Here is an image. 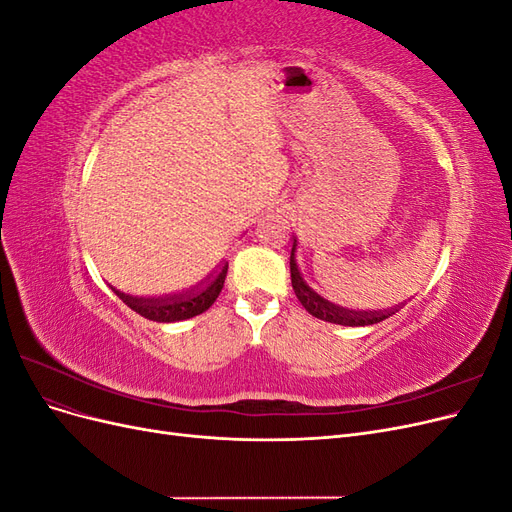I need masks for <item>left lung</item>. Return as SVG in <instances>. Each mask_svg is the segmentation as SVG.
<instances>
[{"instance_id": "obj_1", "label": "left lung", "mask_w": 512, "mask_h": 512, "mask_svg": "<svg viewBox=\"0 0 512 512\" xmlns=\"http://www.w3.org/2000/svg\"><path fill=\"white\" fill-rule=\"evenodd\" d=\"M294 252H297V237H294L292 252H290V280H292V288H294V294H297V299L312 316L333 324H344V327H367V324H378L397 312V309H391V312L389 309H384V312H376V309L365 312L363 309V312H359V309L339 307L329 299L320 297V294L314 288H309L307 282L303 280L297 265V254Z\"/></svg>"}]
</instances>
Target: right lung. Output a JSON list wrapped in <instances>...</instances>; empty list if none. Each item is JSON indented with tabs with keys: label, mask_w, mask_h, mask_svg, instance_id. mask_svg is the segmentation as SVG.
I'll return each mask as SVG.
<instances>
[{
	"label": "right lung",
	"mask_w": 512,
	"mask_h": 512,
	"mask_svg": "<svg viewBox=\"0 0 512 512\" xmlns=\"http://www.w3.org/2000/svg\"><path fill=\"white\" fill-rule=\"evenodd\" d=\"M226 271H228V262L220 269L218 275L211 277L207 284L200 282V286H194L190 290L177 292V294H164V297H132V294H126L117 288L115 292L123 303L147 320L179 322V320H188L207 312V309L215 303V299L220 297L224 280H226Z\"/></svg>",
	"instance_id": "add662e5"
}]
</instances>
